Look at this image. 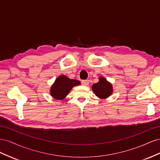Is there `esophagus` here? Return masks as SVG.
I'll use <instances>...</instances> for the list:
<instances>
[{"label": "esophagus", "mask_w": 160, "mask_h": 160, "mask_svg": "<svg viewBox=\"0 0 160 160\" xmlns=\"http://www.w3.org/2000/svg\"><path fill=\"white\" fill-rule=\"evenodd\" d=\"M82 84L84 85V86H88L89 84V80H82Z\"/></svg>", "instance_id": "1"}]
</instances>
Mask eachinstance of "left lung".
<instances>
[{
    "instance_id": "8db88e82",
    "label": "left lung",
    "mask_w": 160,
    "mask_h": 160,
    "mask_svg": "<svg viewBox=\"0 0 160 160\" xmlns=\"http://www.w3.org/2000/svg\"><path fill=\"white\" fill-rule=\"evenodd\" d=\"M98 80L97 83L92 85V90L99 98H107L113 92L112 85L104 77L100 76L98 78Z\"/></svg>"
}]
</instances>
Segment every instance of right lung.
<instances>
[{"label":"right lung","mask_w":160,"mask_h":160,"mask_svg":"<svg viewBox=\"0 0 160 160\" xmlns=\"http://www.w3.org/2000/svg\"><path fill=\"white\" fill-rule=\"evenodd\" d=\"M80 82L77 80L70 79L65 75L59 76L50 88V95L58 100H63L75 86H79Z\"/></svg>","instance_id":"add662e5"}]
</instances>
